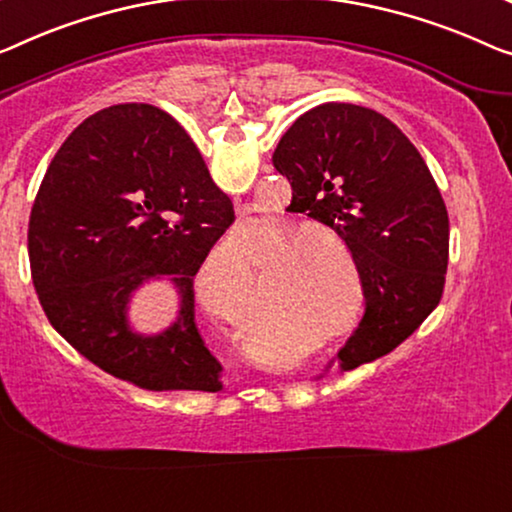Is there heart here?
I'll list each match as a JSON object with an SVG mask.
<instances>
[{
  "label": "heart",
  "mask_w": 512,
  "mask_h": 512,
  "mask_svg": "<svg viewBox=\"0 0 512 512\" xmlns=\"http://www.w3.org/2000/svg\"><path fill=\"white\" fill-rule=\"evenodd\" d=\"M250 234L253 230H243ZM223 241L204 259L195 278L202 308L213 319L248 333L257 317L253 269H259V292L266 301L264 329L282 340L342 319L347 308V276L342 262L352 264V250L324 227L269 223L246 248Z\"/></svg>",
  "instance_id": "heart-1"
}]
</instances>
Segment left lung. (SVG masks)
I'll return each instance as SVG.
<instances>
[{
    "mask_svg": "<svg viewBox=\"0 0 512 512\" xmlns=\"http://www.w3.org/2000/svg\"><path fill=\"white\" fill-rule=\"evenodd\" d=\"M273 167L296 211L347 243L361 276L365 312L340 368L393 352L439 305L448 269V211L423 156L384 114L324 103L282 135Z\"/></svg>",
    "mask_w": 512,
    "mask_h": 512,
    "instance_id": "obj_1",
    "label": "left lung"
}]
</instances>
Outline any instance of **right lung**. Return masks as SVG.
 <instances>
[{"label":"right lung","instance_id":"add662e5","mask_svg":"<svg viewBox=\"0 0 512 512\" xmlns=\"http://www.w3.org/2000/svg\"><path fill=\"white\" fill-rule=\"evenodd\" d=\"M234 223L186 131L147 103L112 105L66 137L29 216L32 280L45 317L108 375L147 391H220V363L195 326L193 276ZM180 289V319L154 339L125 303L144 279Z\"/></svg>","mask_w":512,"mask_h":512}]
</instances>
